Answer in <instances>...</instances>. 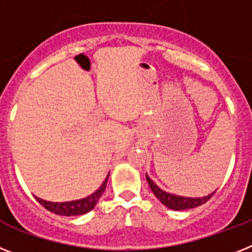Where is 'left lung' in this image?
Returning <instances> with one entry per match:
<instances>
[{
	"label": "left lung",
	"instance_id": "obj_1",
	"mask_svg": "<svg viewBox=\"0 0 252 252\" xmlns=\"http://www.w3.org/2000/svg\"><path fill=\"white\" fill-rule=\"evenodd\" d=\"M146 179L148 181V185H150L151 190L155 194L159 202L162 203L163 205H166L170 209H174V211H185V209H190V208H195L199 205L207 203L209 199L213 196V194L216 192L214 190L213 192L208 194L207 196H202V198H189V196H181V195H175L171 192H167L165 190H162L161 188H158L156 185V183L153 180H151L150 176L146 174Z\"/></svg>",
	"mask_w": 252,
	"mask_h": 252
}]
</instances>
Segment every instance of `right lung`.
<instances>
[{
  "label": "right lung",
  "mask_w": 252,
  "mask_h": 252,
  "mask_svg": "<svg viewBox=\"0 0 252 252\" xmlns=\"http://www.w3.org/2000/svg\"><path fill=\"white\" fill-rule=\"evenodd\" d=\"M109 175L106 176V179L104 180V183L101 184V187L96 190L95 192H93L91 195L86 196V198L78 199V200H71V202H47L44 199H40L38 196H35V199L40 203L45 209H48L49 212L54 214H58V216H82V214L89 213L90 211H93L95 205L97 204L99 199L101 198L102 192H104L105 188H106V183H108Z\"/></svg>",
  "instance_id": "add662e5"
}]
</instances>
